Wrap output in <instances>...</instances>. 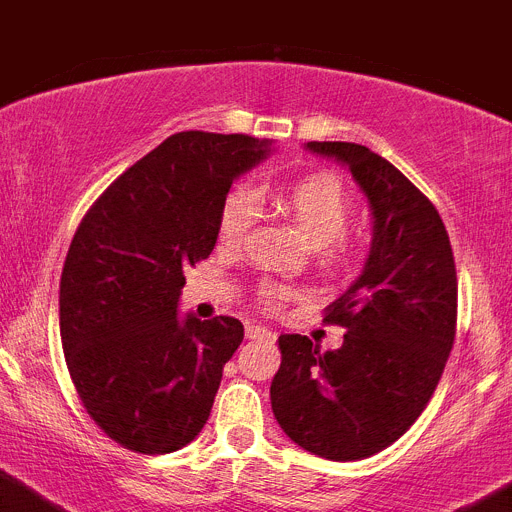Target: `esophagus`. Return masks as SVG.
Instances as JSON below:
<instances>
[{"label": "esophagus", "instance_id": "esophagus-1", "mask_svg": "<svg viewBox=\"0 0 512 512\" xmlns=\"http://www.w3.org/2000/svg\"><path fill=\"white\" fill-rule=\"evenodd\" d=\"M247 339H265V342H275V334L265 326H255L250 324L247 326Z\"/></svg>", "mask_w": 512, "mask_h": 512}]
</instances>
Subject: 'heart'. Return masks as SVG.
Listing matches in <instances>:
<instances>
[{"label":"heart","instance_id":"1","mask_svg":"<svg viewBox=\"0 0 512 512\" xmlns=\"http://www.w3.org/2000/svg\"><path fill=\"white\" fill-rule=\"evenodd\" d=\"M257 199L270 201L298 224L303 237L313 247H319L321 260L329 267H344L352 260V247L342 234L352 222V196L344 183L334 176H308L288 186H262L255 191ZM255 219V199L247 191H232L222 201L216 234L222 245H239L247 237ZM275 296V290H270Z\"/></svg>","mask_w":512,"mask_h":512}]
</instances>
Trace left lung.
Returning a JSON list of instances; mask_svg holds the SVG:
<instances>
[{"label": "left lung", "instance_id": "8db88e82", "mask_svg": "<svg viewBox=\"0 0 512 512\" xmlns=\"http://www.w3.org/2000/svg\"><path fill=\"white\" fill-rule=\"evenodd\" d=\"M306 147L347 165L375 227L362 275L326 308L344 344L280 334L270 403L290 441L354 462L398 441L434 395L457 334V267L436 206L393 163L354 142Z\"/></svg>", "mask_w": 512, "mask_h": 512}]
</instances>
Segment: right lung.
<instances>
[{"label":"right lung","mask_w":512,"mask_h":512,"mask_svg":"<svg viewBox=\"0 0 512 512\" xmlns=\"http://www.w3.org/2000/svg\"><path fill=\"white\" fill-rule=\"evenodd\" d=\"M267 153L270 142L247 135H170L73 234L61 275L66 365L86 413L124 449L168 454L209 421L245 326L178 319L183 270L211 255L232 181Z\"/></svg>","instance_id":"obj_1"}]
</instances>
